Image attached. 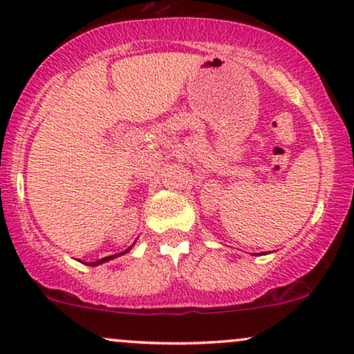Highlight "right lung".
<instances>
[{"mask_svg":"<svg viewBox=\"0 0 354 354\" xmlns=\"http://www.w3.org/2000/svg\"><path fill=\"white\" fill-rule=\"evenodd\" d=\"M133 248V245L128 248V250H124V251H121V253H118V254H111V256H106V258H101V259H98V261H93V263H88L89 266H98V265H103V263H106V261H109V259H115V258H118V256H121V254H126L128 253L129 250H131Z\"/></svg>","mask_w":354,"mask_h":354,"instance_id":"obj_1","label":"right lung"}]
</instances>
